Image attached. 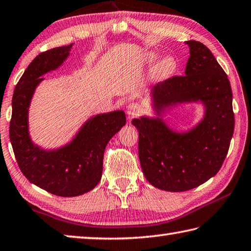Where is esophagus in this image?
<instances>
[{"instance_id": "esophagus-1", "label": "esophagus", "mask_w": 251, "mask_h": 251, "mask_svg": "<svg viewBox=\"0 0 251 251\" xmlns=\"http://www.w3.org/2000/svg\"><path fill=\"white\" fill-rule=\"evenodd\" d=\"M140 112H141V107L138 105V103L131 102L130 105H127L126 113H127V117H129L130 119H131V118L135 117V116H138Z\"/></svg>"}]
</instances>
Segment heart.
I'll list each match as a JSON object with an SVG mask.
<instances>
[{
  "mask_svg": "<svg viewBox=\"0 0 251 251\" xmlns=\"http://www.w3.org/2000/svg\"><path fill=\"white\" fill-rule=\"evenodd\" d=\"M158 58V52L156 51H148L142 55L141 63L142 65H149L153 63L154 61ZM177 70V60L173 55H165L160 58L157 62L152 67L150 71L149 78L151 82L159 83L165 79L169 78L172 75L176 72Z\"/></svg>",
  "mask_w": 251,
  "mask_h": 251,
  "instance_id": "b5f03b06",
  "label": "heart"
}]
</instances>
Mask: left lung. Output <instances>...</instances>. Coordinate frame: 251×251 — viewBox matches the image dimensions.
I'll list each match as a JSON object with an SVG mask.
<instances>
[{"label": "left lung", "instance_id": "1", "mask_svg": "<svg viewBox=\"0 0 251 251\" xmlns=\"http://www.w3.org/2000/svg\"><path fill=\"white\" fill-rule=\"evenodd\" d=\"M190 58L184 76L158 83L150 91L153 116L132 120L139 131V158L148 181L160 190H191L214 177L233 138V94L224 70L199 41L184 42ZM184 104H200L201 119L184 130L164 117Z\"/></svg>", "mask_w": 251, "mask_h": 251}]
</instances>
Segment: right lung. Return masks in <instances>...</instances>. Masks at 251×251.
Masks as SVG:
<instances>
[{
	"label": "right lung",
	"instance_id": "add662e5",
	"mask_svg": "<svg viewBox=\"0 0 251 251\" xmlns=\"http://www.w3.org/2000/svg\"><path fill=\"white\" fill-rule=\"evenodd\" d=\"M74 44L37 55L28 65L13 94L9 140L22 173L31 183L59 197H77L100 181L103 152L113 135L126 125L124 110L93 115L68 143L45 149L32 140L29 109L42 75L58 70Z\"/></svg>",
	"mask_w": 251,
	"mask_h": 251
}]
</instances>
